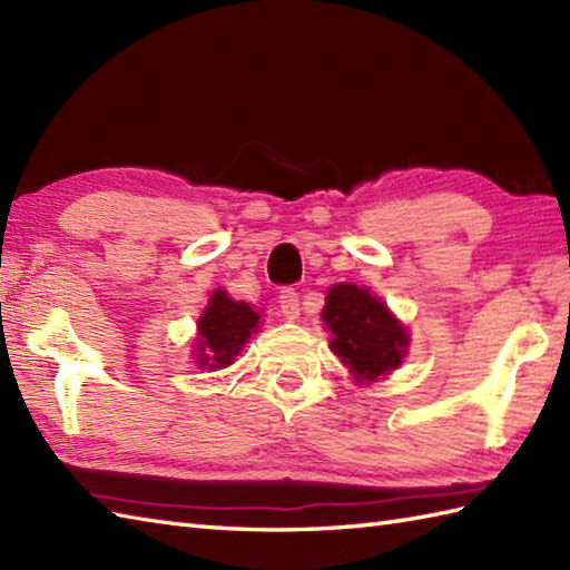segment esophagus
Listing matches in <instances>:
<instances>
[{
  "instance_id": "1",
  "label": "esophagus",
  "mask_w": 570,
  "mask_h": 570,
  "mask_svg": "<svg viewBox=\"0 0 570 570\" xmlns=\"http://www.w3.org/2000/svg\"><path fill=\"white\" fill-rule=\"evenodd\" d=\"M298 306H301V301H298L296 288H284V292L278 294V308H282L284 318L296 321L298 318V311H301Z\"/></svg>"
}]
</instances>
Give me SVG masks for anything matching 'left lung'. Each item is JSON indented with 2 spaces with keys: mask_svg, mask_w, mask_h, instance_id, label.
<instances>
[{
  "mask_svg": "<svg viewBox=\"0 0 570 570\" xmlns=\"http://www.w3.org/2000/svg\"><path fill=\"white\" fill-rule=\"evenodd\" d=\"M321 316L333 333L331 350L360 382L390 374L406 353L409 337L404 325L396 323L367 288H357L355 284L333 286Z\"/></svg>",
  "mask_w": 570,
  "mask_h": 570,
  "instance_id": "1",
  "label": "left lung"
}]
</instances>
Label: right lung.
<instances>
[{
  "label": "right lung",
  "mask_w": 570,
  "mask_h": 570,
  "mask_svg": "<svg viewBox=\"0 0 570 570\" xmlns=\"http://www.w3.org/2000/svg\"><path fill=\"white\" fill-rule=\"evenodd\" d=\"M259 313H254L245 301H233L225 292H213L210 304L198 321V365L217 370L227 367L257 331Z\"/></svg>",
  "instance_id": "add662e5"
}]
</instances>
